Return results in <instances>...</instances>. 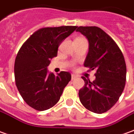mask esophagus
Listing matches in <instances>:
<instances>
[{
  "label": "esophagus",
  "mask_w": 134,
  "mask_h": 134,
  "mask_svg": "<svg viewBox=\"0 0 134 134\" xmlns=\"http://www.w3.org/2000/svg\"><path fill=\"white\" fill-rule=\"evenodd\" d=\"M76 78H77V76H76L75 75L72 74V75H71V79H72V80H74V79H75Z\"/></svg>",
  "instance_id": "34e87169"
}]
</instances>
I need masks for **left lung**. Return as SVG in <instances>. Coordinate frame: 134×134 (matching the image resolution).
I'll use <instances>...</instances> for the list:
<instances>
[{
    "label": "left lung",
    "mask_w": 134,
    "mask_h": 134,
    "mask_svg": "<svg viewBox=\"0 0 134 134\" xmlns=\"http://www.w3.org/2000/svg\"><path fill=\"white\" fill-rule=\"evenodd\" d=\"M89 41L84 67L96 70L92 82L83 76L85 84L79 90L80 101L86 109L97 114L106 112L123 92L126 81L124 56L109 34L96 26H79L76 30Z\"/></svg>",
    "instance_id": "left-lung-1"
}]
</instances>
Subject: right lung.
I'll use <instances>...</instances> for the list:
<instances>
[{"mask_svg": "<svg viewBox=\"0 0 134 134\" xmlns=\"http://www.w3.org/2000/svg\"><path fill=\"white\" fill-rule=\"evenodd\" d=\"M77 26L65 25L39 29L23 44L14 62V79L24 101L37 111L51 109L59 100L71 80L69 72L48 74L51 59L57 55L62 41Z\"/></svg>", "mask_w": 134, "mask_h": 134, "instance_id": "add662e5", "label": "right lung"}]
</instances>
